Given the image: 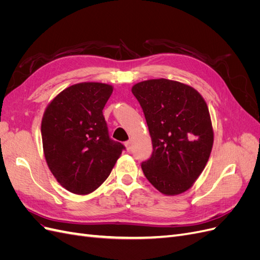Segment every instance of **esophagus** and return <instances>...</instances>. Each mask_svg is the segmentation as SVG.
Returning <instances> with one entry per match:
<instances>
[{"label": "esophagus", "mask_w": 260, "mask_h": 260, "mask_svg": "<svg viewBox=\"0 0 260 260\" xmlns=\"http://www.w3.org/2000/svg\"><path fill=\"white\" fill-rule=\"evenodd\" d=\"M124 145H125V147H127V151L130 152L131 148H132V142H131V141H127V142L124 143Z\"/></svg>", "instance_id": "obj_1"}]
</instances>
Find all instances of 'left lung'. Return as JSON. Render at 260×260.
I'll use <instances>...</instances> for the list:
<instances>
[{
    "instance_id": "8db88e82",
    "label": "left lung",
    "mask_w": 260,
    "mask_h": 260,
    "mask_svg": "<svg viewBox=\"0 0 260 260\" xmlns=\"http://www.w3.org/2000/svg\"><path fill=\"white\" fill-rule=\"evenodd\" d=\"M131 91L152 138V155L141 164L146 179L162 194L185 192L205 168L214 143L206 102L192 86L162 78Z\"/></svg>"
}]
</instances>
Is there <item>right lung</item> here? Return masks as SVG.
Listing matches in <instances>:
<instances>
[{
	"mask_svg": "<svg viewBox=\"0 0 260 260\" xmlns=\"http://www.w3.org/2000/svg\"><path fill=\"white\" fill-rule=\"evenodd\" d=\"M113 86L82 82L61 91L41 123L46 162L61 186L89 194L111 174L124 146L109 138L103 108Z\"/></svg>",
	"mask_w": 260,
	"mask_h": 260,
	"instance_id": "add662e5",
	"label": "right lung"
}]
</instances>
